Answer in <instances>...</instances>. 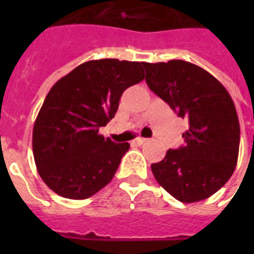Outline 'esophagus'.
Masks as SVG:
<instances>
[{
    "label": "esophagus",
    "mask_w": 254,
    "mask_h": 254,
    "mask_svg": "<svg viewBox=\"0 0 254 254\" xmlns=\"http://www.w3.org/2000/svg\"><path fill=\"white\" fill-rule=\"evenodd\" d=\"M145 142H147L146 138H142V137H138V138H135L133 141V143H137V145H143Z\"/></svg>",
    "instance_id": "esophagus-1"
}]
</instances>
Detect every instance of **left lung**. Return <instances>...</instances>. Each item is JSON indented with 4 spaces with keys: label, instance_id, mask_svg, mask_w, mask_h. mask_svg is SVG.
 Returning a JSON list of instances; mask_svg holds the SVG:
<instances>
[{
    "label": "left lung",
    "instance_id": "left-lung-1",
    "mask_svg": "<svg viewBox=\"0 0 254 254\" xmlns=\"http://www.w3.org/2000/svg\"><path fill=\"white\" fill-rule=\"evenodd\" d=\"M147 85L182 119L189 120L185 145L151 165L159 185L182 203L203 200L232 177L239 157L240 125L224 85L185 61L143 63Z\"/></svg>",
    "mask_w": 254,
    "mask_h": 254
}]
</instances>
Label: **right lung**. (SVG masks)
I'll use <instances>...</instances> for the list:
<instances>
[{"mask_svg":"<svg viewBox=\"0 0 254 254\" xmlns=\"http://www.w3.org/2000/svg\"><path fill=\"white\" fill-rule=\"evenodd\" d=\"M143 63L89 61L55 83L46 96L33 129L38 173L54 192L81 200L113 179L127 142L104 138L127 88L143 80Z\"/></svg>","mask_w":254,"mask_h":254,"instance_id":"right-lung-1","label":"right lung"}]
</instances>
